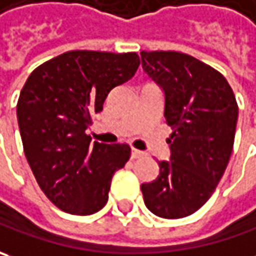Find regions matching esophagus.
<instances>
[{
  "instance_id": "1",
  "label": "esophagus",
  "mask_w": 256,
  "mask_h": 256,
  "mask_svg": "<svg viewBox=\"0 0 256 256\" xmlns=\"http://www.w3.org/2000/svg\"><path fill=\"white\" fill-rule=\"evenodd\" d=\"M142 156H143V152L138 149H132V159H139Z\"/></svg>"
}]
</instances>
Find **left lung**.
<instances>
[{
  "label": "left lung",
  "mask_w": 256,
  "mask_h": 256,
  "mask_svg": "<svg viewBox=\"0 0 256 256\" xmlns=\"http://www.w3.org/2000/svg\"><path fill=\"white\" fill-rule=\"evenodd\" d=\"M142 66L164 93L170 162L143 184L144 205L164 219L194 214L215 192L228 166L238 122V104L226 78L189 54L142 51Z\"/></svg>",
  "instance_id": "8db88e82"
}]
</instances>
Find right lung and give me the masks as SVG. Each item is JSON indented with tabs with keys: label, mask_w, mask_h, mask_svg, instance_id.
Masks as SVG:
<instances>
[{
	"label": "right lung",
	"mask_w": 256,
	"mask_h": 256,
	"mask_svg": "<svg viewBox=\"0 0 256 256\" xmlns=\"http://www.w3.org/2000/svg\"><path fill=\"white\" fill-rule=\"evenodd\" d=\"M139 64L136 52L67 51L38 66L24 84L17 103L24 153L41 190L64 212L92 215L107 204L130 148L92 143L86 128Z\"/></svg>",
	"instance_id": "1"
}]
</instances>
